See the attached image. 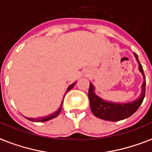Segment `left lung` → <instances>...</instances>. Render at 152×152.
Segmentation results:
<instances>
[{
    "label": "left lung",
    "instance_id": "obj_1",
    "mask_svg": "<svg viewBox=\"0 0 152 152\" xmlns=\"http://www.w3.org/2000/svg\"><path fill=\"white\" fill-rule=\"evenodd\" d=\"M136 61L139 64V69L143 77V82L141 88L140 97L132 102L128 103H115L103 99L95 93V87L90 82L88 90V99L90 101V107L92 113L96 117L107 121H120L130 117L140 107L145 96L146 80L143 73V67L139 61L138 56L134 53Z\"/></svg>",
    "mask_w": 152,
    "mask_h": 152
}]
</instances>
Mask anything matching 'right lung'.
<instances>
[{"mask_svg":"<svg viewBox=\"0 0 152 152\" xmlns=\"http://www.w3.org/2000/svg\"><path fill=\"white\" fill-rule=\"evenodd\" d=\"M75 84H76V82L68 86V89H67V91H66L65 92V94L68 92V91H70V90L73 88ZM63 101L64 100H62L61 106H60V108H59L57 111H56V112H54L53 113H52V114L48 115H46V116H42V117H37V118H29V117H25H25L26 118V119H28V120H30V121H33V122H45V121H48V120H52V119H53V118L56 117L58 115L60 114V112H61V109H62V105H63Z\"/></svg>","mask_w":152,"mask_h":152,"instance_id":"add662e5","label":"right lung"}]
</instances>
